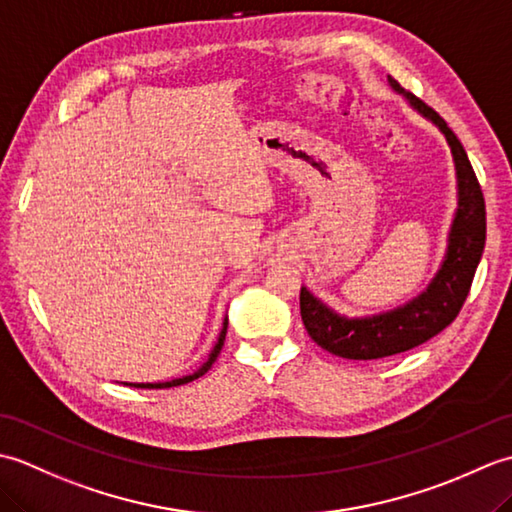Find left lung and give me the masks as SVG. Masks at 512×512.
<instances>
[{"mask_svg":"<svg viewBox=\"0 0 512 512\" xmlns=\"http://www.w3.org/2000/svg\"><path fill=\"white\" fill-rule=\"evenodd\" d=\"M389 85L447 138L455 162V178H458V209H455L447 255L442 259L440 270L427 290L405 306L374 314V317L347 319L321 303L308 288H301V319L310 339L330 354L350 358V361H372V358L407 352L447 328L458 317L469 295L486 242L484 195L458 136L451 132L444 118L427 103H422L418 96L400 88V83L394 79H389Z\"/></svg>","mask_w":512,"mask_h":512,"instance_id":"8db88e82","label":"left lung"}]
</instances>
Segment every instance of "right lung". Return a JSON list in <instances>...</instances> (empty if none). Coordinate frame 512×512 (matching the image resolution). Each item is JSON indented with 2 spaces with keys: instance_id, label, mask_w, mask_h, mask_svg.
I'll use <instances>...</instances> for the list:
<instances>
[{
  "instance_id": "obj_1",
  "label": "right lung",
  "mask_w": 512,
  "mask_h": 512,
  "mask_svg": "<svg viewBox=\"0 0 512 512\" xmlns=\"http://www.w3.org/2000/svg\"><path fill=\"white\" fill-rule=\"evenodd\" d=\"M226 328H228V319H224V323H222V332H220V336H217V343H215V347L211 350L209 358H206V363H202V365H200V369H195L193 374H189V376H182V378H173V380H165V383H129V387H140V389H167V387H178V385H184V383H191V380L204 376L206 372H209L211 365L215 363L217 354H220V350H222L224 339H226Z\"/></svg>"
}]
</instances>
